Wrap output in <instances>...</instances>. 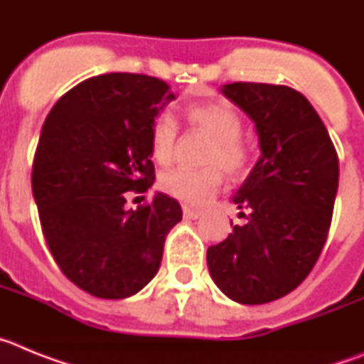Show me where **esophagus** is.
<instances>
[{"label":"esophagus","instance_id":"34e87169","mask_svg":"<svg viewBox=\"0 0 364 364\" xmlns=\"http://www.w3.org/2000/svg\"><path fill=\"white\" fill-rule=\"evenodd\" d=\"M182 211H184V217L191 218V220H195V218H198L202 215L200 210H195V208H189V205H184Z\"/></svg>","mask_w":364,"mask_h":364}]
</instances>
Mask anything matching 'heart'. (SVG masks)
<instances>
[{"instance_id":"obj_1","label":"heart","mask_w":364,"mask_h":364,"mask_svg":"<svg viewBox=\"0 0 364 364\" xmlns=\"http://www.w3.org/2000/svg\"><path fill=\"white\" fill-rule=\"evenodd\" d=\"M186 120L210 134L213 146L210 147L205 162L210 166L200 169L175 167L160 176V189L171 197L188 204H204L215 195L222 182V169L230 175H239L247 164V149L240 140L242 122L239 114L222 102L189 105ZM178 129L169 114H160L151 125L149 146L154 160L169 164L175 154Z\"/></svg>"}]
</instances>
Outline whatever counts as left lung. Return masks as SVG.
Returning <instances> with one entry per match:
<instances>
[{
  "mask_svg": "<svg viewBox=\"0 0 364 364\" xmlns=\"http://www.w3.org/2000/svg\"><path fill=\"white\" fill-rule=\"evenodd\" d=\"M220 92L255 124L260 156L231 198L246 222L208 247V269L231 301L264 304L294 291L319 259L339 160L319 114L291 87L237 82Z\"/></svg>",
  "mask_w": 364,
  "mask_h": 364,
  "instance_id": "1",
  "label": "left lung"
}]
</instances>
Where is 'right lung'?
I'll use <instances>...</instances> for the list:
<instances>
[{
    "label": "right lung",
    "mask_w": 364,
    "mask_h": 364,
    "mask_svg": "<svg viewBox=\"0 0 364 364\" xmlns=\"http://www.w3.org/2000/svg\"><path fill=\"white\" fill-rule=\"evenodd\" d=\"M173 100L153 76L100 74L58 100L41 127L32 195L43 237L63 275L95 297L142 290L182 220L180 204L164 193L125 208L127 191L153 186L151 125Z\"/></svg>",
    "instance_id": "1"
}]
</instances>
